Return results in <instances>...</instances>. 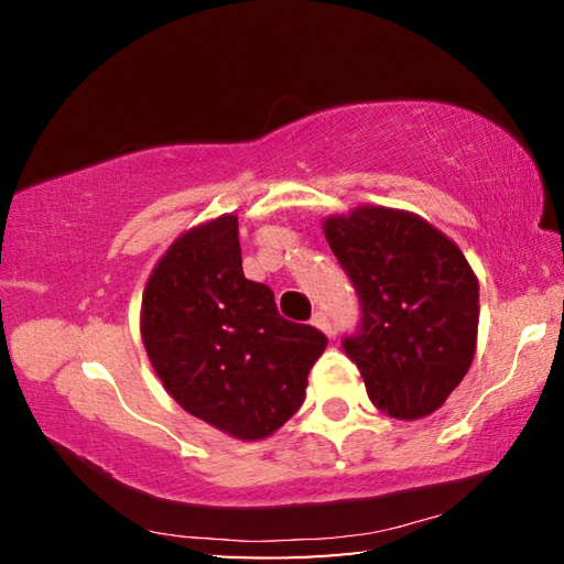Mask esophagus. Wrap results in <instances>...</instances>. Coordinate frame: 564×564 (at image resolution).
I'll list each match as a JSON object with an SVG mask.
<instances>
[{"label": "esophagus", "mask_w": 564, "mask_h": 564, "mask_svg": "<svg viewBox=\"0 0 564 564\" xmlns=\"http://www.w3.org/2000/svg\"><path fill=\"white\" fill-rule=\"evenodd\" d=\"M311 323H313V326H316V328H321L323 333H326L328 338H333V328H330V323H328V316H326V313H323V311H316V313H313Z\"/></svg>", "instance_id": "obj_1"}]
</instances>
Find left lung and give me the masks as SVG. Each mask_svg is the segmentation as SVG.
I'll use <instances>...</instances> for the list:
<instances>
[{
	"mask_svg": "<svg viewBox=\"0 0 564 564\" xmlns=\"http://www.w3.org/2000/svg\"><path fill=\"white\" fill-rule=\"evenodd\" d=\"M356 289L360 326L343 350L368 398L398 420L441 408L475 356L480 289L460 248L423 218L360 206L323 224Z\"/></svg>",
	"mask_w": 564,
	"mask_h": 564,
	"instance_id": "left-lung-1",
	"label": "left lung"
}]
</instances>
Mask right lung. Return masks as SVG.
<instances>
[{"mask_svg": "<svg viewBox=\"0 0 564 564\" xmlns=\"http://www.w3.org/2000/svg\"><path fill=\"white\" fill-rule=\"evenodd\" d=\"M141 340L186 413L238 441H261L301 408L328 338L285 321L269 285L248 281L234 214L191 228L156 263Z\"/></svg>", "mask_w": 564, "mask_h": 564, "instance_id": "add662e5", "label": "right lung"}]
</instances>
